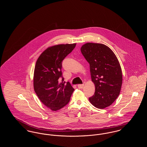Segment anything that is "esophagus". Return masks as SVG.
<instances>
[{
  "instance_id": "1",
  "label": "esophagus",
  "mask_w": 147,
  "mask_h": 147,
  "mask_svg": "<svg viewBox=\"0 0 147 147\" xmlns=\"http://www.w3.org/2000/svg\"><path fill=\"white\" fill-rule=\"evenodd\" d=\"M84 84H78V87L79 89H82L84 87Z\"/></svg>"
}]
</instances>
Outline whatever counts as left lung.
I'll use <instances>...</instances> for the list:
<instances>
[{
	"label": "left lung",
	"mask_w": 147,
	"mask_h": 147,
	"mask_svg": "<svg viewBox=\"0 0 147 147\" xmlns=\"http://www.w3.org/2000/svg\"><path fill=\"white\" fill-rule=\"evenodd\" d=\"M81 52L90 64L94 95L89 98L91 104L103 109L119 96L122 84V74L117 58L109 47L101 43H86Z\"/></svg>",
	"instance_id": "1"
}]
</instances>
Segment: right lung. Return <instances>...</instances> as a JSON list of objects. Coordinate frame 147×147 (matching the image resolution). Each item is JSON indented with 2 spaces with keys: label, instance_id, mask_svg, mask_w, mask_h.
Returning a JSON list of instances; mask_svg holds the SVG:
<instances>
[{
  "label": "right lung",
  "instance_id": "right-lung-1",
  "mask_svg": "<svg viewBox=\"0 0 147 147\" xmlns=\"http://www.w3.org/2000/svg\"><path fill=\"white\" fill-rule=\"evenodd\" d=\"M76 43L49 47L38 57L35 65L34 88L42 103L56 111L67 105L74 89L69 82L59 83L62 77L63 59L73 50Z\"/></svg>",
  "mask_w": 147,
  "mask_h": 147
}]
</instances>
